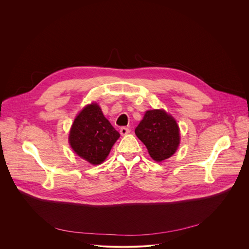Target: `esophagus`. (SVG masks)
Masks as SVG:
<instances>
[{
  "label": "esophagus",
  "instance_id": "1",
  "mask_svg": "<svg viewBox=\"0 0 249 249\" xmlns=\"http://www.w3.org/2000/svg\"><path fill=\"white\" fill-rule=\"evenodd\" d=\"M129 133H130V129H129V128H127V127H121V128H120V134H121L122 136L127 135V134H129Z\"/></svg>",
  "mask_w": 249,
  "mask_h": 249
}]
</instances>
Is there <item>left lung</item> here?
<instances>
[{
  "label": "left lung",
  "mask_w": 249,
  "mask_h": 249,
  "mask_svg": "<svg viewBox=\"0 0 249 249\" xmlns=\"http://www.w3.org/2000/svg\"><path fill=\"white\" fill-rule=\"evenodd\" d=\"M137 137L157 161L171 157L179 145V128L176 121L162 109L149 110L135 129Z\"/></svg>",
  "instance_id": "obj_1"
}]
</instances>
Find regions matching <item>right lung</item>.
Segmentation results:
<instances>
[{"instance_id": "right-lung-1", "label": "right lung", "mask_w": 249, "mask_h": 249, "mask_svg": "<svg viewBox=\"0 0 249 249\" xmlns=\"http://www.w3.org/2000/svg\"><path fill=\"white\" fill-rule=\"evenodd\" d=\"M120 137L96 103L89 104L76 117L69 142L75 153L90 162L101 163Z\"/></svg>"}]
</instances>
